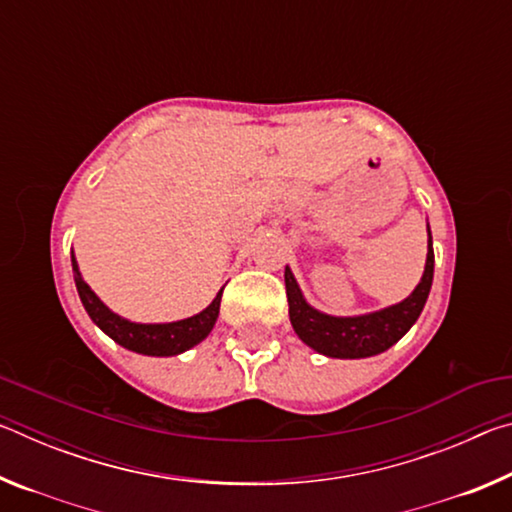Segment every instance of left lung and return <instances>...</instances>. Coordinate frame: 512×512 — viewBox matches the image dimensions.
<instances>
[{
    "mask_svg": "<svg viewBox=\"0 0 512 512\" xmlns=\"http://www.w3.org/2000/svg\"><path fill=\"white\" fill-rule=\"evenodd\" d=\"M427 244V264L418 287L409 298L397 305L372 311L363 316H329L309 305L302 296L291 268H284V284H287L289 318L302 343L332 359H363L386 352L402 336L409 332L415 320L422 314L424 302L429 298L433 282V241L431 230Z\"/></svg>",
    "mask_w": 512,
    "mask_h": 512,
    "instance_id": "8db88e82",
    "label": "left lung"
}]
</instances>
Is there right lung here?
<instances>
[{"label": "right lung", "instance_id": "right-lung-1", "mask_svg": "<svg viewBox=\"0 0 512 512\" xmlns=\"http://www.w3.org/2000/svg\"><path fill=\"white\" fill-rule=\"evenodd\" d=\"M72 268L76 289H79V298L85 311H88V316L94 320V325L103 329V332H106L112 341L119 343L121 348L133 350L137 354H149V357H176V354L201 343L205 336L212 332L216 318H219L223 289L216 293L210 307H205L201 314H196L192 318L176 320V323H133V320L121 318L115 311H110L103 305L97 293L85 284L74 255Z\"/></svg>", "mask_w": 512, "mask_h": 512}]
</instances>
